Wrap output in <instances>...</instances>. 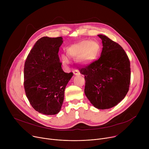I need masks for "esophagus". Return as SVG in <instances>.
Returning a JSON list of instances; mask_svg holds the SVG:
<instances>
[{
  "label": "esophagus",
  "instance_id": "obj_1",
  "mask_svg": "<svg viewBox=\"0 0 149 149\" xmlns=\"http://www.w3.org/2000/svg\"><path fill=\"white\" fill-rule=\"evenodd\" d=\"M73 73H74V75H79V74H80L79 71L78 70H74V71H73Z\"/></svg>",
  "mask_w": 149,
  "mask_h": 149
}]
</instances>
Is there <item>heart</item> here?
<instances>
[{
    "instance_id": "obj_1",
    "label": "heart",
    "mask_w": 149,
    "mask_h": 149,
    "mask_svg": "<svg viewBox=\"0 0 149 149\" xmlns=\"http://www.w3.org/2000/svg\"><path fill=\"white\" fill-rule=\"evenodd\" d=\"M100 45L96 41L84 40L71 45L67 48V54L73 58H78V62L82 65H87L94 61L100 52ZM62 65L67 67L70 64L69 58L61 56Z\"/></svg>"
}]
</instances>
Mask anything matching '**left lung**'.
Listing matches in <instances>:
<instances>
[{
    "mask_svg": "<svg viewBox=\"0 0 149 149\" xmlns=\"http://www.w3.org/2000/svg\"><path fill=\"white\" fill-rule=\"evenodd\" d=\"M98 36L102 44L100 58L79 72L85 76L87 98L95 108L105 110L117 105L129 91L130 63L119 44L105 35Z\"/></svg>",
    "mask_w": 149,
    "mask_h": 149,
    "instance_id": "8db88e82",
    "label": "left lung"
}]
</instances>
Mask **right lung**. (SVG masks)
<instances>
[{
    "label": "right lung",
    "instance_id": "right-lung-1",
    "mask_svg": "<svg viewBox=\"0 0 149 149\" xmlns=\"http://www.w3.org/2000/svg\"><path fill=\"white\" fill-rule=\"evenodd\" d=\"M62 37L44 36L36 41L26 59L24 88L32 107L45 115L58 114L64 99L65 89L73 73L61 68L58 52Z\"/></svg>",
    "mask_w": 149,
    "mask_h": 149
}]
</instances>
